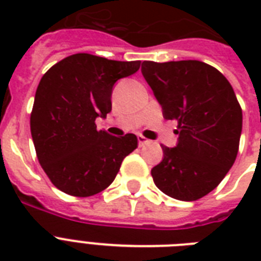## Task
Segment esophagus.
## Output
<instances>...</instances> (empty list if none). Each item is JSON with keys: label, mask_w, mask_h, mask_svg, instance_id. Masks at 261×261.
<instances>
[{"label": "esophagus", "mask_w": 261, "mask_h": 261, "mask_svg": "<svg viewBox=\"0 0 261 261\" xmlns=\"http://www.w3.org/2000/svg\"><path fill=\"white\" fill-rule=\"evenodd\" d=\"M138 143H139V146H143V145L149 143V139L145 138L143 135H138Z\"/></svg>", "instance_id": "esophagus-1"}]
</instances>
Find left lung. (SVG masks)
Instances as JSON below:
<instances>
[{
	"label": "left lung",
	"instance_id": "obj_1",
	"mask_svg": "<svg viewBox=\"0 0 261 261\" xmlns=\"http://www.w3.org/2000/svg\"><path fill=\"white\" fill-rule=\"evenodd\" d=\"M143 77L167 120H177L174 147L161 146L151 169L154 184L178 200H198L214 190L234 164L243 111L230 83L200 61L142 62Z\"/></svg>",
	"mask_w": 261,
	"mask_h": 261
}]
</instances>
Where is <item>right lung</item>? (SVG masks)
<instances>
[{
    "label": "right lung",
    "mask_w": 261,
    "mask_h": 261,
    "mask_svg": "<svg viewBox=\"0 0 261 261\" xmlns=\"http://www.w3.org/2000/svg\"><path fill=\"white\" fill-rule=\"evenodd\" d=\"M141 61H111L74 54L43 75L31 114V134L43 171L58 190L92 196L114 181L126 155L138 146L134 134L97 131L96 118L112 110L115 83L137 73Z\"/></svg>",
    "instance_id": "add662e5"
}]
</instances>
